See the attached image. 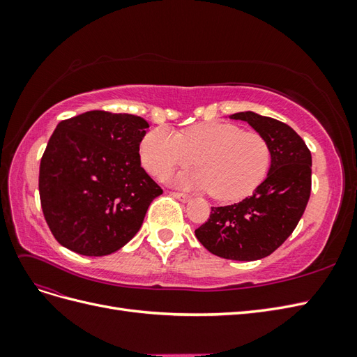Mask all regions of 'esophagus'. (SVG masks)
I'll list each match as a JSON object with an SVG mask.
<instances>
[{"label": "esophagus", "instance_id": "esophagus-1", "mask_svg": "<svg viewBox=\"0 0 357 357\" xmlns=\"http://www.w3.org/2000/svg\"><path fill=\"white\" fill-rule=\"evenodd\" d=\"M171 197H174L183 202H186L190 199V195H188V193H183V192H169Z\"/></svg>", "mask_w": 357, "mask_h": 357}]
</instances>
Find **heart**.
Segmentation results:
<instances>
[{
    "label": "heart",
    "instance_id": "obj_1",
    "mask_svg": "<svg viewBox=\"0 0 357 357\" xmlns=\"http://www.w3.org/2000/svg\"><path fill=\"white\" fill-rule=\"evenodd\" d=\"M139 155L156 177L188 167L195 159L198 169L178 176V183L210 190L223 201L252 193L271 165V149L261 134L222 122L198 123L180 134L155 128L143 138Z\"/></svg>",
    "mask_w": 357,
    "mask_h": 357
}]
</instances>
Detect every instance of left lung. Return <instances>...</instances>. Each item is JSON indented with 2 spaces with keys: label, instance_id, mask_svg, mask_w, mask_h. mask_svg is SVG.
I'll list each match as a JSON object with an SVG mask.
<instances>
[{
  "label": "left lung",
  "instance_id": "left-lung-1",
  "mask_svg": "<svg viewBox=\"0 0 357 357\" xmlns=\"http://www.w3.org/2000/svg\"><path fill=\"white\" fill-rule=\"evenodd\" d=\"M261 134L271 149V168L252 197L225 207H211L195 231L215 256L257 261L275 252L295 231L311 193V152L289 125L253 112L235 113Z\"/></svg>",
  "mask_w": 357,
  "mask_h": 357
}]
</instances>
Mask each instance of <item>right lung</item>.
Segmentation results:
<instances>
[{
  "label": "right lung",
  "instance_id": "1",
  "mask_svg": "<svg viewBox=\"0 0 357 357\" xmlns=\"http://www.w3.org/2000/svg\"><path fill=\"white\" fill-rule=\"evenodd\" d=\"M149 123L143 117L92 110L66 119L40 162L41 210L68 250L107 256L142 228L162 192L139 160Z\"/></svg>",
  "mask_w": 357,
  "mask_h": 357
}]
</instances>
